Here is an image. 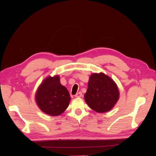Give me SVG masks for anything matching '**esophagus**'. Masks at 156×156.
<instances>
[{"label": "esophagus", "mask_w": 156, "mask_h": 156, "mask_svg": "<svg viewBox=\"0 0 156 156\" xmlns=\"http://www.w3.org/2000/svg\"><path fill=\"white\" fill-rule=\"evenodd\" d=\"M75 96L76 97V98H81V97L83 96V94L81 92H78V93H77L76 94H75Z\"/></svg>", "instance_id": "1"}]
</instances>
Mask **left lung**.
<instances>
[{
  "instance_id": "left-lung-1",
  "label": "left lung",
  "mask_w": 156,
  "mask_h": 156,
  "mask_svg": "<svg viewBox=\"0 0 156 156\" xmlns=\"http://www.w3.org/2000/svg\"><path fill=\"white\" fill-rule=\"evenodd\" d=\"M120 98L116 83L103 73H94L89 77L84 100L92 110L99 113L111 111Z\"/></svg>"
}]
</instances>
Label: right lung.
Returning a JSON list of instances; mask_svg holds the SVG:
<instances>
[{
	"mask_svg": "<svg viewBox=\"0 0 156 156\" xmlns=\"http://www.w3.org/2000/svg\"><path fill=\"white\" fill-rule=\"evenodd\" d=\"M71 98L68 89L62 85L59 75L47 77L35 94V101L40 109L52 116H58L68 108Z\"/></svg>",
	"mask_w": 156,
	"mask_h": 156,
	"instance_id": "1",
	"label": "right lung"
}]
</instances>
